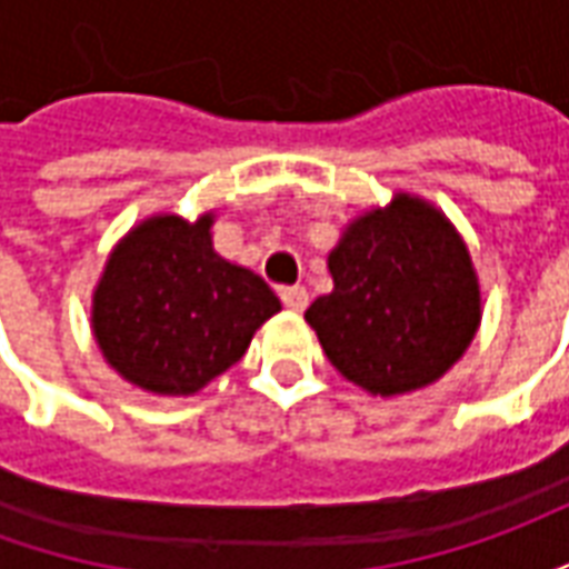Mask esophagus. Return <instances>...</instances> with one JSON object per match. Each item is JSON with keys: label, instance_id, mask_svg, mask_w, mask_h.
<instances>
[{"label": "esophagus", "instance_id": "1", "mask_svg": "<svg viewBox=\"0 0 569 569\" xmlns=\"http://www.w3.org/2000/svg\"><path fill=\"white\" fill-rule=\"evenodd\" d=\"M280 298H283L286 308L296 310V313H301V310L308 308V289H305V286H286L283 292H280Z\"/></svg>", "mask_w": 569, "mask_h": 569}]
</instances>
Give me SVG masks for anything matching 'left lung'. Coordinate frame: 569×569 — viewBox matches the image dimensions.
Instances as JSON below:
<instances>
[{"mask_svg": "<svg viewBox=\"0 0 569 569\" xmlns=\"http://www.w3.org/2000/svg\"><path fill=\"white\" fill-rule=\"evenodd\" d=\"M335 289L305 320L335 369L371 396L439 381L481 322V292L463 237L411 194L362 212L329 252Z\"/></svg>", "mask_w": 569, "mask_h": 569, "instance_id": "1", "label": "left lung"}]
</instances>
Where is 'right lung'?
Masks as SVG:
<instances>
[{"label": "right lung", "mask_w": 569, "mask_h": 569, "mask_svg": "<svg viewBox=\"0 0 569 569\" xmlns=\"http://www.w3.org/2000/svg\"><path fill=\"white\" fill-rule=\"evenodd\" d=\"M212 212L151 216L112 249L91 326L106 362L158 396H191L247 353L280 310L259 273L212 249Z\"/></svg>", "instance_id": "1"}]
</instances>
